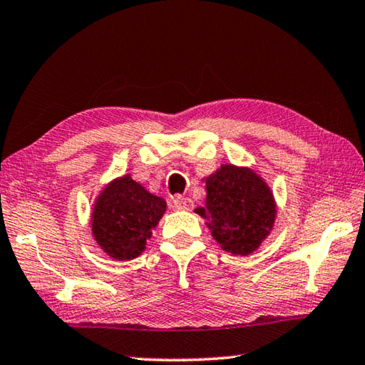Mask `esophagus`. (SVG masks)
I'll return each mask as SVG.
<instances>
[{
    "label": "esophagus",
    "mask_w": 365,
    "mask_h": 365,
    "mask_svg": "<svg viewBox=\"0 0 365 365\" xmlns=\"http://www.w3.org/2000/svg\"><path fill=\"white\" fill-rule=\"evenodd\" d=\"M174 206L175 209H178V211H191V209H193V201L187 196L178 195L174 197Z\"/></svg>",
    "instance_id": "34e87169"
}]
</instances>
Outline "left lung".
I'll list each match as a JSON object with an SVG mask.
<instances>
[{"label":"left lung","instance_id":"left-lung-1","mask_svg":"<svg viewBox=\"0 0 365 365\" xmlns=\"http://www.w3.org/2000/svg\"><path fill=\"white\" fill-rule=\"evenodd\" d=\"M206 206L196 212L205 217L215 242L232 255L246 256L267 238L275 220L270 188L255 170L220 165L206 178Z\"/></svg>","mask_w":365,"mask_h":365}]
</instances>
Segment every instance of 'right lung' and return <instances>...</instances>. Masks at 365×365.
<instances>
[{
	"instance_id": "add662e5",
	"label": "right lung",
	"mask_w": 365,
	"mask_h": 365,
	"mask_svg": "<svg viewBox=\"0 0 365 365\" xmlns=\"http://www.w3.org/2000/svg\"><path fill=\"white\" fill-rule=\"evenodd\" d=\"M163 197L151 195L130 175L110 182L91 212L96 243L117 261H130L145 251L146 240L165 212Z\"/></svg>"
}]
</instances>
